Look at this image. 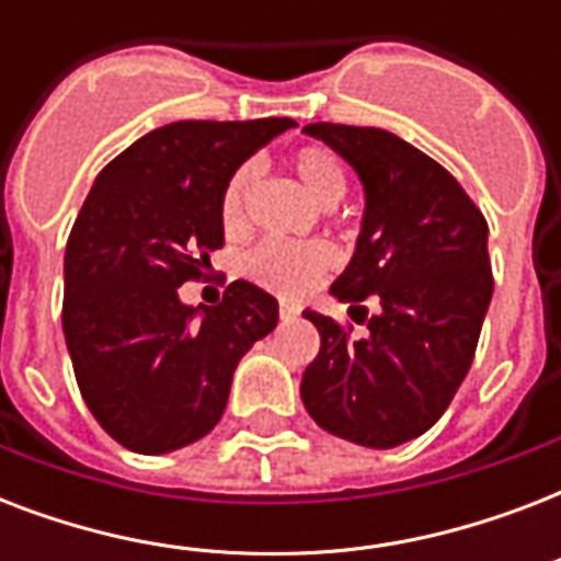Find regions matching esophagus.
Masks as SVG:
<instances>
[{
    "label": "esophagus",
    "mask_w": 561,
    "mask_h": 561,
    "mask_svg": "<svg viewBox=\"0 0 561 561\" xmlns=\"http://www.w3.org/2000/svg\"><path fill=\"white\" fill-rule=\"evenodd\" d=\"M299 317V308L290 306V302H282L279 306V320L282 323H290V320H297Z\"/></svg>",
    "instance_id": "esophagus-1"
}]
</instances>
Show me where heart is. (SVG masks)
Masks as SVG:
<instances>
[{"mask_svg":"<svg viewBox=\"0 0 561 561\" xmlns=\"http://www.w3.org/2000/svg\"><path fill=\"white\" fill-rule=\"evenodd\" d=\"M294 171L302 180L308 194L323 206H334L346 194V169H343L341 157L332 148L323 145H306L294 153ZM259 169L253 162H244L236 174L229 178L227 188L220 194V218L229 229L241 227L247 209V197L253 192ZM334 255L325 244H288V241H259V244L244 255V273L247 279L262 285L267 290H276L282 297H302L320 282L329 267H332Z\"/></svg>","mask_w":561,"mask_h":561,"instance_id":"obj_1","label":"heart"}]
</instances>
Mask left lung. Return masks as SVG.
Masks as SVG:
<instances>
[{"label": "left lung", "mask_w": 561, "mask_h": 561, "mask_svg": "<svg viewBox=\"0 0 561 561\" xmlns=\"http://www.w3.org/2000/svg\"><path fill=\"white\" fill-rule=\"evenodd\" d=\"M306 134L364 183L358 244L332 294L369 334L352 337L332 317L306 311L320 352L302 375V404L329 434L396 448L443 416L474 360L492 299L486 218L439 162L396 134L332 122ZM369 296L373 318L359 306Z\"/></svg>", "instance_id": "8db88e82"}]
</instances>
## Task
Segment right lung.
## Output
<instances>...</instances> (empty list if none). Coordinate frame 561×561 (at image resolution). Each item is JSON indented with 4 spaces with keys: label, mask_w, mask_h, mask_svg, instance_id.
Segmentation results:
<instances>
[{
    "label": "right lung",
    "mask_w": 561,
    "mask_h": 561,
    "mask_svg": "<svg viewBox=\"0 0 561 561\" xmlns=\"http://www.w3.org/2000/svg\"><path fill=\"white\" fill-rule=\"evenodd\" d=\"M294 118L174 122L136 139L87 194L64 259V334L87 408L118 445L169 454L224 416L238 360L279 302L232 282L211 308L178 288L224 247L220 194Z\"/></svg>",
    "instance_id": "add662e5"
}]
</instances>
